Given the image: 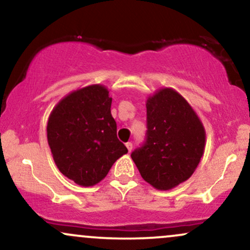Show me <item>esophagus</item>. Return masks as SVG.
I'll use <instances>...</instances> for the list:
<instances>
[{"label": "esophagus", "mask_w": 250, "mask_h": 250, "mask_svg": "<svg viewBox=\"0 0 250 250\" xmlns=\"http://www.w3.org/2000/svg\"><path fill=\"white\" fill-rule=\"evenodd\" d=\"M125 147H127L128 151H129V153H130V151L133 150V143H131V142H128V143H125Z\"/></svg>", "instance_id": "34e87169"}]
</instances>
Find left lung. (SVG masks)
<instances>
[{
  "label": "left lung",
  "mask_w": 250,
  "mask_h": 250,
  "mask_svg": "<svg viewBox=\"0 0 250 250\" xmlns=\"http://www.w3.org/2000/svg\"><path fill=\"white\" fill-rule=\"evenodd\" d=\"M146 107L147 142L131 153V159L151 187L170 190L196 170L205 153V127L194 108L173 88L149 95Z\"/></svg>",
  "instance_id": "left-lung-1"
}]
</instances>
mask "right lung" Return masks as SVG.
I'll return each instance as SVG.
<instances>
[{
  "label": "right lung",
  "instance_id": "1",
  "mask_svg": "<svg viewBox=\"0 0 250 250\" xmlns=\"http://www.w3.org/2000/svg\"><path fill=\"white\" fill-rule=\"evenodd\" d=\"M109 90L90 84L65 95L51 110L47 139L54 162L65 177L91 187L107 176L128 149L116 136Z\"/></svg>",
  "mask_w": 250,
  "mask_h": 250
}]
</instances>
